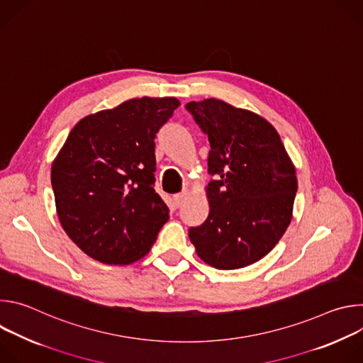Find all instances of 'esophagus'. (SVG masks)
<instances>
[{"label":"esophagus","instance_id":"1","mask_svg":"<svg viewBox=\"0 0 363 363\" xmlns=\"http://www.w3.org/2000/svg\"><path fill=\"white\" fill-rule=\"evenodd\" d=\"M184 198H185V194H177L174 195V202H175V206H181L182 202H184Z\"/></svg>","mask_w":363,"mask_h":363}]
</instances>
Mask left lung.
<instances>
[{
  "label": "left lung",
  "instance_id": "obj_1",
  "mask_svg": "<svg viewBox=\"0 0 363 363\" xmlns=\"http://www.w3.org/2000/svg\"><path fill=\"white\" fill-rule=\"evenodd\" d=\"M208 135L206 186L210 214L189 228V240L206 264L247 267L269 254L291 221L296 169L280 135L264 118L218 99L186 103Z\"/></svg>",
  "mask_w": 363,
  "mask_h": 363
}]
</instances>
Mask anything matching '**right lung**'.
<instances>
[{
  "instance_id": "obj_1",
  "label": "right lung",
  "mask_w": 363,
  "mask_h": 363,
  "mask_svg": "<svg viewBox=\"0 0 363 363\" xmlns=\"http://www.w3.org/2000/svg\"><path fill=\"white\" fill-rule=\"evenodd\" d=\"M181 105L177 97H140L83 118L51 167L60 224L103 264L146 255L169 218L155 192V138Z\"/></svg>"
}]
</instances>
